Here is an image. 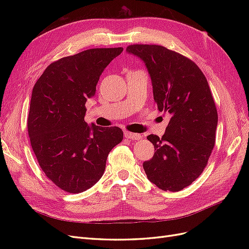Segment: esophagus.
Masks as SVG:
<instances>
[{
  "label": "esophagus",
  "instance_id": "obj_1",
  "mask_svg": "<svg viewBox=\"0 0 249 249\" xmlns=\"http://www.w3.org/2000/svg\"><path fill=\"white\" fill-rule=\"evenodd\" d=\"M124 137L125 138H129V139H132V140H140L142 138V135L126 131V132H124Z\"/></svg>",
  "mask_w": 249,
  "mask_h": 249
}]
</instances>
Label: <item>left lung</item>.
Wrapping results in <instances>:
<instances>
[{
  "label": "left lung",
  "mask_w": 249,
  "mask_h": 249,
  "mask_svg": "<svg viewBox=\"0 0 249 249\" xmlns=\"http://www.w3.org/2000/svg\"><path fill=\"white\" fill-rule=\"evenodd\" d=\"M126 52L145 63L158 109L171 115L162 138L147 136L155 154L143 169L158 188L179 191L201 175L215 145L218 114L208 81L192 60L165 47L132 44Z\"/></svg>",
  "instance_id": "obj_1"
}]
</instances>
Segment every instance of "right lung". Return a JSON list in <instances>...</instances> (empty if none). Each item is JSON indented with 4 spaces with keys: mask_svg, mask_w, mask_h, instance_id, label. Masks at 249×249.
<instances>
[{
    "mask_svg": "<svg viewBox=\"0 0 249 249\" xmlns=\"http://www.w3.org/2000/svg\"><path fill=\"white\" fill-rule=\"evenodd\" d=\"M123 48L90 49L51 63L32 90L28 133L42 171L60 189L81 193L104 175L111 149L123 141L117 126L88 125L87 99Z\"/></svg>",
    "mask_w": 249,
    "mask_h": 249,
    "instance_id": "obj_1",
    "label": "right lung"
}]
</instances>
